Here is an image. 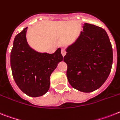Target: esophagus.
<instances>
[{"label":"esophagus","mask_w":120,"mask_h":120,"mask_svg":"<svg viewBox=\"0 0 120 120\" xmlns=\"http://www.w3.org/2000/svg\"><path fill=\"white\" fill-rule=\"evenodd\" d=\"M61 52H62V55H63V57H64V56L66 55V51H65L64 49H62V51H61Z\"/></svg>","instance_id":"obj_1"}]
</instances>
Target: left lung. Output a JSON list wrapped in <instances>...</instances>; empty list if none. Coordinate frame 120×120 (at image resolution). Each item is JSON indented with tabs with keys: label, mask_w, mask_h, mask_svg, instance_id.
Wrapping results in <instances>:
<instances>
[{
	"label": "left lung",
	"mask_w": 120,
	"mask_h": 120,
	"mask_svg": "<svg viewBox=\"0 0 120 120\" xmlns=\"http://www.w3.org/2000/svg\"><path fill=\"white\" fill-rule=\"evenodd\" d=\"M83 31L65 49L63 61L67 64V76L72 87L83 92L101 87L111 71L113 50L107 32L84 23Z\"/></svg>",
	"instance_id": "left-lung-1"
}]
</instances>
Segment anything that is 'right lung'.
Listing matches in <instances>:
<instances>
[{
	"label": "right lung",
	"mask_w": 120,
	"mask_h": 120,
	"mask_svg": "<svg viewBox=\"0 0 120 120\" xmlns=\"http://www.w3.org/2000/svg\"><path fill=\"white\" fill-rule=\"evenodd\" d=\"M27 28L15 38L10 65L18 87L30 97H40L49 89L50 75L63 60V56L60 48L53 53L39 52L32 49L26 39Z\"/></svg>",
	"instance_id": "right-lung-1"
}]
</instances>
